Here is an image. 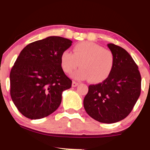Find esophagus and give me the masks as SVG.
I'll return each instance as SVG.
<instances>
[{"label": "esophagus", "mask_w": 150, "mask_h": 150, "mask_svg": "<svg viewBox=\"0 0 150 150\" xmlns=\"http://www.w3.org/2000/svg\"><path fill=\"white\" fill-rule=\"evenodd\" d=\"M77 85H78V83H77V82H75V81H73V83H72V86H73V87H77Z\"/></svg>", "instance_id": "34e87169"}]
</instances>
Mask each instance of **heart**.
Segmentation results:
<instances>
[{
	"label": "heart",
	"instance_id": "obj_1",
	"mask_svg": "<svg viewBox=\"0 0 150 150\" xmlns=\"http://www.w3.org/2000/svg\"><path fill=\"white\" fill-rule=\"evenodd\" d=\"M73 51L65 50L61 53V65L65 73H72L80 64V69L73 74L75 80L89 79L95 83L109 76L114 65L112 51L92 42L78 43Z\"/></svg>",
	"mask_w": 150,
	"mask_h": 150
}]
</instances>
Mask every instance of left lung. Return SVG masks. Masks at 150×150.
<instances>
[{
	"instance_id": "8db88e82",
	"label": "left lung",
	"mask_w": 150,
	"mask_h": 150,
	"mask_svg": "<svg viewBox=\"0 0 150 150\" xmlns=\"http://www.w3.org/2000/svg\"><path fill=\"white\" fill-rule=\"evenodd\" d=\"M107 46L114 56L112 71L102 82L89 86L83 104L94 120L113 123L131 112L140 95L141 76L137 65L124 49L113 44Z\"/></svg>"
}]
</instances>
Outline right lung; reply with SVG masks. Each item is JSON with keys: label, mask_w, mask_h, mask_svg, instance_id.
Masks as SVG:
<instances>
[{"label": "right lung", "mask_w": 150, "mask_h": 150, "mask_svg": "<svg viewBox=\"0 0 150 150\" xmlns=\"http://www.w3.org/2000/svg\"><path fill=\"white\" fill-rule=\"evenodd\" d=\"M72 43L53 36L22 50L10 71V81L12 100L23 116L40 119L59 107L62 92L72 85L62 69L61 56Z\"/></svg>", "instance_id": "obj_1"}]
</instances>
